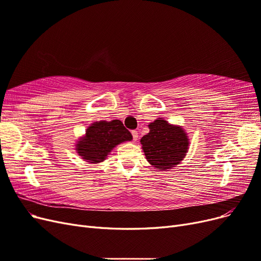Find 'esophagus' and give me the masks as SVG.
I'll use <instances>...</instances> for the list:
<instances>
[{"label":"esophagus","instance_id":"34e87169","mask_svg":"<svg viewBox=\"0 0 261 261\" xmlns=\"http://www.w3.org/2000/svg\"><path fill=\"white\" fill-rule=\"evenodd\" d=\"M132 135H133V138H134V140H137L138 139V132L137 130H133L132 132Z\"/></svg>","mask_w":261,"mask_h":261}]
</instances>
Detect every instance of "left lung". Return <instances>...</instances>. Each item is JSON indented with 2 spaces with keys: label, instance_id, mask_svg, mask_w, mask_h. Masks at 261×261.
Masks as SVG:
<instances>
[{
  "label": "left lung",
  "instance_id": "left-lung-1",
  "mask_svg": "<svg viewBox=\"0 0 261 261\" xmlns=\"http://www.w3.org/2000/svg\"><path fill=\"white\" fill-rule=\"evenodd\" d=\"M149 133L140 139L147 161L154 169L168 171L183 161L189 149V138L179 125L163 117L149 123Z\"/></svg>",
  "mask_w": 261,
  "mask_h": 261
}]
</instances>
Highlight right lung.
Wrapping results in <instances>:
<instances>
[{"instance_id":"right-lung-1","label":"right lung","mask_w":261,"mask_h":261,"mask_svg":"<svg viewBox=\"0 0 261 261\" xmlns=\"http://www.w3.org/2000/svg\"><path fill=\"white\" fill-rule=\"evenodd\" d=\"M132 139V134L120 120L93 122L76 141L75 150L84 161L98 164L103 162L117 145Z\"/></svg>"}]
</instances>
